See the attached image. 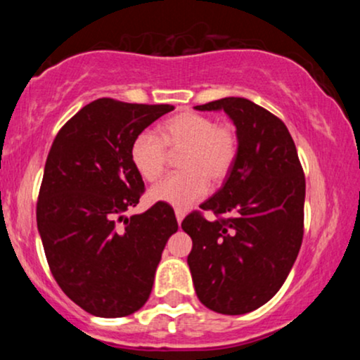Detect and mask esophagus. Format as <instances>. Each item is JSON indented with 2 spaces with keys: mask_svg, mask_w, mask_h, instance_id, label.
Listing matches in <instances>:
<instances>
[{
  "mask_svg": "<svg viewBox=\"0 0 360 360\" xmlns=\"http://www.w3.org/2000/svg\"><path fill=\"white\" fill-rule=\"evenodd\" d=\"M176 218H177V223H179V225H181V221H183V218H184V212H183V210L176 208Z\"/></svg>",
  "mask_w": 360,
  "mask_h": 360,
  "instance_id": "esophagus-1",
  "label": "esophagus"
}]
</instances>
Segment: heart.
I'll return each mask as SVG.
<instances>
[{
  "label": "heart",
  "mask_w": 360,
  "mask_h": 360,
  "mask_svg": "<svg viewBox=\"0 0 360 360\" xmlns=\"http://www.w3.org/2000/svg\"><path fill=\"white\" fill-rule=\"evenodd\" d=\"M159 136L140 131L130 146V160L146 181H155L166 169L169 152L179 154L183 172L169 176L150 189L157 203L188 208L205 196L212 183L226 179L238 155V135L233 127L218 125L212 117L183 111L159 128Z\"/></svg>",
  "instance_id": "1"
}]
</instances>
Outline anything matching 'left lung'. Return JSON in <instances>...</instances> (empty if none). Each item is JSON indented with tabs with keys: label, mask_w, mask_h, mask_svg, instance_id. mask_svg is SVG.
Listing matches in <instances>:
<instances>
[{
	"label": "left lung",
	"mask_w": 360,
	"mask_h": 360,
	"mask_svg": "<svg viewBox=\"0 0 360 360\" xmlns=\"http://www.w3.org/2000/svg\"><path fill=\"white\" fill-rule=\"evenodd\" d=\"M223 110L238 135V155L223 186L181 226L194 289L206 308L243 315L267 303L286 281L303 242L304 174L281 120L245 98L194 106Z\"/></svg>",
	"instance_id": "left-lung-1"
}]
</instances>
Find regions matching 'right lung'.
<instances>
[{"label":"right lung","mask_w":360,"mask_h":360,"mask_svg":"<svg viewBox=\"0 0 360 360\" xmlns=\"http://www.w3.org/2000/svg\"><path fill=\"white\" fill-rule=\"evenodd\" d=\"M172 110L100 98L53 139L37 226L53 279L94 316H127L146 304L164 247L177 232L174 210L166 203L123 217L146 191L130 160L131 142Z\"/></svg>","instance_id":"add662e5"}]
</instances>
